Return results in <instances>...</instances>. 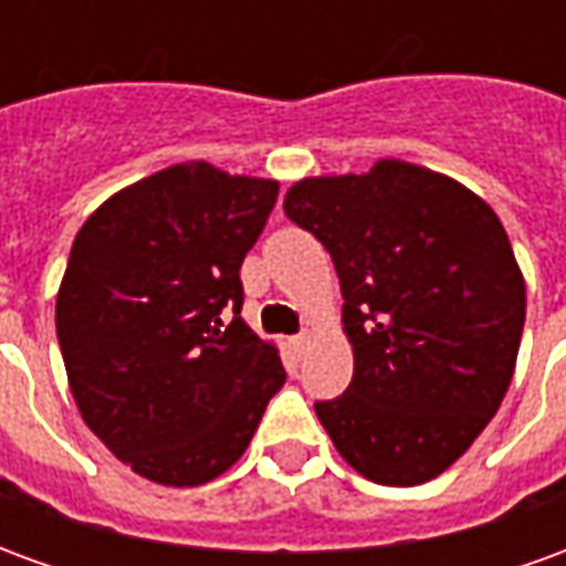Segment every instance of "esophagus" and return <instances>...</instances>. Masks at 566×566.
I'll list each match as a JSON object with an SVG mask.
<instances>
[{"label": "esophagus", "mask_w": 566, "mask_h": 566, "mask_svg": "<svg viewBox=\"0 0 566 566\" xmlns=\"http://www.w3.org/2000/svg\"><path fill=\"white\" fill-rule=\"evenodd\" d=\"M308 339H312V333H300V336H294V339H291V343H294L296 352H300V355H303V352H306V348H308Z\"/></svg>", "instance_id": "1"}]
</instances>
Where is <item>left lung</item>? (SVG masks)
Listing matches in <instances>:
<instances>
[{
	"instance_id": "left-lung-1",
	"label": "left lung",
	"mask_w": 566,
	"mask_h": 566,
	"mask_svg": "<svg viewBox=\"0 0 566 566\" xmlns=\"http://www.w3.org/2000/svg\"><path fill=\"white\" fill-rule=\"evenodd\" d=\"M284 214L331 251L355 376L315 403L333 446L379 485H421L503 403L524 331V279L503 223L449 175L379 160L296 181Z\"/></svg>"
}]
</instances>
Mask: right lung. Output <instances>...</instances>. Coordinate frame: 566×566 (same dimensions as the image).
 Here are the masks:
<instances>
[{"instance_id":"1","label":"right lung","mask_w":566,"mask_h":566,"mask_svg":"<svg viewBox=\"0 0 566 566\" xmlns=\"http://www.w3.org/2000/svg\"><path fill=\"white\" fill-rule=\"evenodd\" d=\"M275 197L270 178L178 163L105 199L72 242L56 294L69 388L105 449L157 485L227 473L284 385L279 348L239 315Z\"/></svg>"}]
</instances>
